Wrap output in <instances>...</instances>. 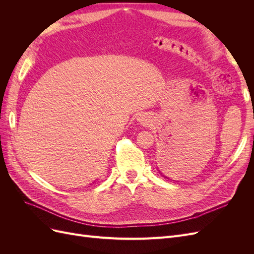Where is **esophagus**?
Wrapping results in <instances>:
<instances>
[{
	"label": "esophagus",
	"mask_w": 254,
	"mask_h": 254,
	"mask_svg": "<svg viewBox=\"0 0 254 254\" xmlns=\"http://www.w3.org/2000/svg\"><path fill=\"white\" fill-rule=\"evenodd\" d=\"M139 120V122L141 123V124L143 125V126H146V125H149L150 124V119L148 118V117H146V115H141V117L137 119Z\"/></svg>",
	"instance_id": "1"
}]
</instances>
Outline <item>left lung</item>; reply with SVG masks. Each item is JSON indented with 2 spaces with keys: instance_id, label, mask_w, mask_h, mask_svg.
Listing matches in <instances>:
<instances>
[{
  "instance_id": "left-lung-1",
  "label": "left lung",
  "mask_w": 254,
  "mask_h": 254,
  "mask_svg": "<svg viewBox=\"0 0 254 254\" xmlns=\"http://www.w3.org/2000/svg\"><path fill=\"white\" fill-rule=\"evenodd\" d=\"M159 172H160V171H159ZM160 174H161V175H162V173H160ZM162 176H163V177H164V178H166V179H168V178H167V177H166V176H164V175H162Z\"/></svg>"
}]
</instances>
